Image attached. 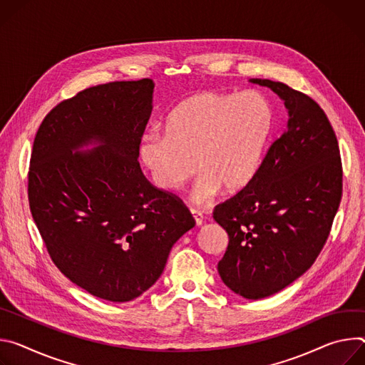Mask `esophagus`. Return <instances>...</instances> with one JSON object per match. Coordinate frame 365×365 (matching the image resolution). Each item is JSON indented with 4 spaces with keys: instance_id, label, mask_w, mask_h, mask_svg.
Returning <instances> with one entry per match:
<instances>
[{
    "instance_id": "obj_1",
    "label": "esophagus",
    "mask_w": 365,
    "mask_h": 365,
    "mask_svg": "<svg viewBox=\"0 0 365 365\" xmlns=\"http://www.w3.org/2000/svg\"><path fill=\"white\" fill-rule=\"evenodd\" d=\"M191 215H192V217H194V220H195V225H197V226L203 225V220H205V215H203V213H201L200 210L191 209Z\"/></svg>"
}]
</instances>
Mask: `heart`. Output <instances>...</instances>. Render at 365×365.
I'll use <instances>...</instances> for the list:
<instances>
[{
    "mask_svg": "<svg viewBox=\"0 0 365 365\" xmlns=\"http://www.w3.org/2000/svg\"><path fill=\"white\" fill-rule=\"evenodd\" d=\"M274 121V110L259 93L201 91L170 113L167 135L149 133L142 139L140 158L153 182L165 191H175L200 170L191 195L205 205L220 188L236 192L252 182Z\"/></svg>",
    "mask_w": 365,
    "mask_h": 365,
    "instance_id": "heart-1",
    "label": "heart"
}]
</instances>
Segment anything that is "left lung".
I'll use <instances>...</instances> for the list:
<instances>
[{"label":"left lung","instance_id":"left-lung-1","mask_svg":"<svg viewBox=\"0 0 365 365\" xmlns=\"http://www.w3.org/2000/svg\"><path fill=\"white\" fill-rule=\"evenodd\" d=\"M271 88L289 110L257 177L216 206L215 220L229 244L217 271L245 299L278 293L306 272L327 244L342 197L336 135L322 107L284 83L252 78Z\"/></svg>","mask_w":365,"mask_h":365}]
</instances>
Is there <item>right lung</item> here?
Here are the masks:
<instances>
[{"instance_id":"add662e5","label":"right lung","mask_w":365,"mask_h":365,"mask_svg":"<svg viewBox=\"0 0 365 365\" xmlns=\"http://www.w3.org/2000/svg\"><path fill=\"white\" fill-rule=\"evenodd\" d=\"M153 83L115 81L61 101L40 125L29 206L59 271L90 294L129 302L160 277L195 220L181 198L143 175L139 148ZM98 140L90 153L71 150Z\"/></svg>"}]
</instances>
